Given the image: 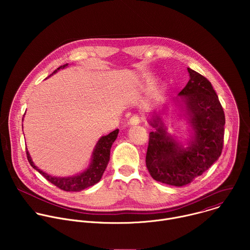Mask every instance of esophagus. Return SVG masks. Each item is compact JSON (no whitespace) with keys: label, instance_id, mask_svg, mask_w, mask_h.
<instances>
[{"label":"esophagus","instance_id":"1","mask_svg":"<svg viewBox=\"0 0 250 250\" xmlns=\"http://www.w3.org/2000/svg\"><path fill=\"white\" fill-rule=\"evenodd\" d=\"M140 123V117L138 115H133L130 120H129V124L130 125H138Z\"/></svg>","mask_w":250,"mask_h":250}]
</instances>
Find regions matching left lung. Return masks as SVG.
<instances>
[{
    "label": "left lung",
    "instance_id": "1",
    "mask_svg": "<svg viewBox=\"0 0 250 250\" xmlns=\"http://www.w3.org/2000/svg\"><path fill=\"white\" fill-rule=\"evenodd\" d=\"M190 80L179 93L183 98L194 140L183 148L167 135L161 119L151 124L158 127L149 133L146 167L154 180L181 187L207 171L222 154L226 118L219 97L210 82L188 68Z\"/></svg>",
    "mask_w": 250,
    "mask_h": 250
}]
</instances>
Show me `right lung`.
I'll list each match as a JSON object with an SVG mask.
<instances>
[{
  "mask_svg": "<svg viewBox=\"0 0 250 250\" xmlns=\"http://www.w3.org/2000/svg\"><path fill=\"white\" fill-rule=\"evenodd\" d=\"M66 66H67V64H64V65L58 67L53 73H55L58 69H60V68L62 69ZM118 133H119V129H116V130L112 131L111 133H109L108 135L102 136L100 138V140L98 141V144L95 147V150L93 152V159H92V163H91L90 167L83 173H81L77 176H74V177H66V178L65 177L64 178L52 177V176L42 172L41 169H39L33 164L27 151H26V157H27L29 164L35 170H38L47 181H49L50 183L55 185L57 188L63 190V191H67V192L81 191L90 186L95 185L96 183H98L101 180L103 173L110 160L111 147L118 136Z\"/></svg>",
  "mask_w": 250,
  "mask_h": 250,
  "instance_id": "add662e5",
  "label": "right lung"
}]
</instances>
